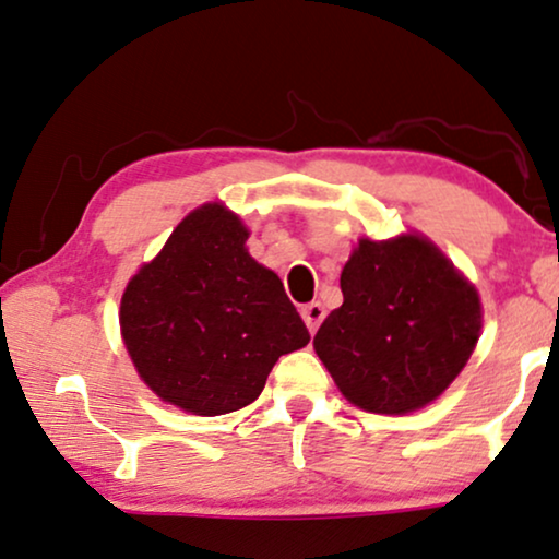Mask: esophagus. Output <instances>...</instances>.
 Here are the masks:
<instances>
[{
  "instance_id": "esophagus-1",
  "label": "esophagus",
  "mask_w": 559,
  "mask_h": 559,
  "mask_svg": "<svg viewBox=\"0 0 559 559\" xmlns=\"http://www.w3.org/2000/svg\"><path fill=\"white\" fill-rule=\"evenodd\" d=\"M301 317H304V322H307L309 332H314L317 328H320V322L324 320V307H322L320 301L304 304V307H301Z\"/></svg>"
}]
</instances>
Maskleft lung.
I'll list each match as a JSON object with an SVG mask.
<instances>
[{
    "label": "left lung",
    "mask_w": 559,
    "mask_h": 559,
    "mask_svg": "<svg viewBox=\"0 0 559 559\" xmlns=\"http://www.w3.org/2000/svg\"><path fill=\"white\" fill-rule=\"evenodd\" d=\"M341 288L343 304L317 330L314 350L356 407L413 413L467 366L483 304L430 239H358Z\"/></svg>",
    "instance_id": "1"
}]
</instances>
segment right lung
Returning a JSON list of instances; mask_svg holds the SVG:
<instances>
[{
	"label": "right lung",
	"instance_id": "right-lung-1",
	"mask_svg": "<svg viewBox=\"0 0 559 559\" xmlns=\"http://www.w3.org/2000/svg\"><path fill=\"white\" fill-rule=\"evenodd\" d=\"M250 231L222 203L190 211L121 299V335L144 384L193 415L250 405L309 330L273 271L247 252Z\"/></svg>",
	"mask_w": 559,
	"mask_h": 559
}]
</instances>
